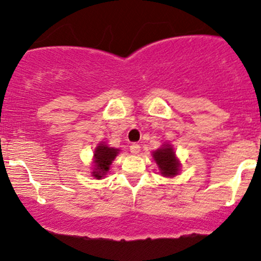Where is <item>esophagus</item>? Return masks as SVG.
<instances>
[{"instance_id": "esophagus-1", "label": "esophagus", "mask_w": 261, "mask_h": 261, "mask_svg": "<svg viewBox=\"0 0 261 261\" xmlns=\"http://www.w3.org/2000/svg\"><path fill=\"white\" fill-rule=\"evenodd\" d=\"M141 149V146L139 145V143H133V145L130 146V152L133 154H137L140 152Z\"/></svg>"}]
</instances>
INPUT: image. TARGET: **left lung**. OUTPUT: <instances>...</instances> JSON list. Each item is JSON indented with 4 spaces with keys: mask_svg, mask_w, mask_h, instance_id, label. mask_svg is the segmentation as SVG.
Here are the masks:
<instances>
[{
    "mask_svg": "<svg viewBox=\"0 0 261 261\" xmlns=\"http://www.w3.org/2000/svg\"><path fill=\"white\" fill-rule=\"evenodd\" d=\"M152 157L157 163L162 175L168 176V178L178 175L179 170H180V162L176 158L172 145H169V143L162 145L161 148L152 152Z\"/></svg>",
    "mask_w": 261,
    "mask_h": 261,
    "instance_id": "left-lung-1",
    "label": "left lung"
}]
</instances>
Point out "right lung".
<instances>
[{
	"mask_svg": "<svg viewBox=\"0 0 261 261\" xmlns=\"http://www.w3.org/2000/svg\"><path fill=\"white\" fill-rule=\"evenodd\" d=\"M120 149L109 147L104 142H100L94 149V169H93L92 174L94 178L101 179L104 175L109 172L110 164L113 163V161L115 160V157L118 155Z\"/></svg>",
	"mask_w": 261,
	"mask_h": 261,
	"instance_id": "right-lung-1",
	"label": "right lung"
}]
</instances>
